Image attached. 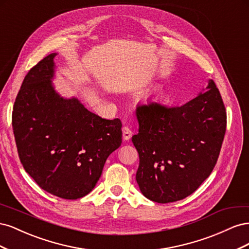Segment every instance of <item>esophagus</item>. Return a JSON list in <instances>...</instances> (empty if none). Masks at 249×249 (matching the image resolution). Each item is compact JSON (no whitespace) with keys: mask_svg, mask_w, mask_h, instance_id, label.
<instances>
[{"mask_svg":"<svg viewBox=\"0 0 249 249\" xmlns=\"http://www.w3.org/2000/svg\"><path fill=\"white\" fill-rule=\"evenodd\" d=\"M133 135V132L129 126H123V138L124 140H130Z\"/></svg>","mask_w":249,"mask_h":249,"instance_id":"obj_1","label":"esophagus"}]
</instances>
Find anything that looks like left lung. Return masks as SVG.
<instances>
[{"mask_svg": "<svg viewBox=\"0 0 249 249\" xmlns=\"http://www.w3.org/2000/svg\"><path fill=\"white\" fill-rule=\"evenodd\" d=\"M183 106L157 102L137 107L136 180L148 199L167 203L192 194L213 171L227 130V111L215 82Z\"/></svg>", "mask_w": 249, "mask_h": 249, "instance_id": "8db88e82", "label": "left lung"}]
</instances>
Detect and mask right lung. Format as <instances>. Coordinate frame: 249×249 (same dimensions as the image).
I'll return each instance as SVG.
<instances>
[{
    "label": "right lung",
    "instance_id": "1",
    "mask_svg": "<svg viewBox=\"0 0 249 249\" xmlns=\"http://www.w3.org/2000/svg\"><path fill=\"white\" fill-rule=\"evenodd\" d=\"M55 53L34 65L22 81L12 111L20 163L41 189L64 199L91 191L109 155L122 144V122L88 111L52 86Z\"/></svg>",
    "mask_w": 249,
    "mask_h": 249
}]
</instances>
